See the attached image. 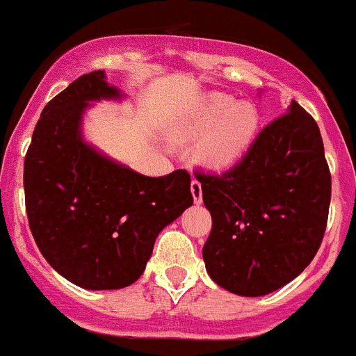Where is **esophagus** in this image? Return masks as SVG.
I'll use <instances>...</instances> for the list:
<instances>
[{"mask_svg": "<svg viewBox=\"0 0 356 356\" xmlns=\"http://www.w3.org/2000/svg\"><path fill=\"white\" fill-rule=\"evenodd\" d=\"M191 195H193V200H195L197 204L202 202V184H200L197 179L191 181Z\"/></svg>", "mask_w": 356, "mask_h": 356, "instance_id": "1", "label": "esophagus"}]
</instances>
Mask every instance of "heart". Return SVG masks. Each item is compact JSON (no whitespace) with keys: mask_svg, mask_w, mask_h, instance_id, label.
I'll use <instances>...</instances> for the list:
<instances>
[{"mask_svg":"<svg viewBox=\"0 0 356 356\" xmlns=\"http://www.w3.org/2000/svg\"><path fill=\"white\" fill-rule=\"evenodd\" d=\"M258 131V111L247 102H236L227 95H211L184 123L181 138L199 140V161L206 168L225 170L233 166L251 147Z\"/></svg>","mask_w":356,"mask_h":356,"instance_id":"obj_1","label":"heart"}]
</instances>
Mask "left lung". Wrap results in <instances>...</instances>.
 Here are the masks:
<instances>
[{
    "label": "left lung",
    "instance_id": "8db88e82",
    "mask_svg": "<svg viewBox=\"0 0 356 356\" xmlns=\"http://www.w3.org/2000/svg\"><path fill=\"white\" fill-rule=\"evenodd\" d=\"M197 179L213 220L202 258L216 285L256 298L310 265L326 231L332 174L319 127L298 102L233 168Z\"/></svg>",
    "mask_w": 356,
    "mask_h": 356
}]
</instances>
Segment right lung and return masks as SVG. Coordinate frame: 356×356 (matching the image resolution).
Returning <instances> with one entry per match:
<instances>
[{"label":"right lung","mask_w":356,"mask_h":356,"mask_svg":"<svg viewBox=\"0 0 356 356\" xmlns=\"http://www.w3.org/2000/svg\"><path fill=\"white\" fill-rule=\"evenodd\" d=\"M120 98L91 71L46 104L24 157V204L37 247L55 270L89 290L132 285L165 225L193 204L186 170L147 177L80 138L88 102Z\"/></svg>","instance_id":"add662e5"}]
</instances>
